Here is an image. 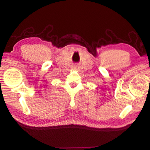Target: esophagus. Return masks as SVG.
<instances>
[{"label":"esophagus","mask_w":150,"mask_h":150,"mask_svg":"<svg viewBox=\"0 0 150 150\" xmlns=\"http://www.w3.org/2000/svg\"><path fill=\"white\" fill-rule=\"evenodd\" d=\"M72 69L74 70V71H77L78 69V67L77 66H74L73 67H72Z\"/></svg>","instance_id":"esophagus-1"}]
</instances>
